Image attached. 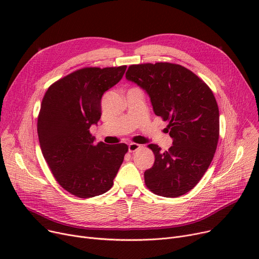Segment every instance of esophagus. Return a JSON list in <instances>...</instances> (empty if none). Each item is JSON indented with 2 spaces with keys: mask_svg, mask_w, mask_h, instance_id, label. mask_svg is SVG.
Instances as JSON below:
<instances>
[{
  "mask_svg": "<svg viewBox=\"0 0 259 259\" xmlns=\"http://www.w3.org/2000/svg\"><path fill=\"white\" fill-rule=\"evenodd\" d=\"M128 148H129V152H135V151H138L139 149H141V145H139V144H135V143H131V144H129V146H128Z\"/></svg>",
  "mask_w": 259,
  "mask_h": 259,
  "instance_id": "1",
  "label": "esophagus"
}]
</instances>
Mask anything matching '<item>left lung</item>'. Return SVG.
<instances>
[{"label":"left lung","instance_id":"8db88e82","mask_svg":"<svg viewBox=\"0 0 259 259\" xmlns=\"http://www.w3.org/2000/svg\"><path fill=\"white\" fill-rule=\"evenodd\" d=\"M126 77L150 97L154 113L168 121L173 140L168 151L148 145L154 153L144 173L150 191L179 197L192 190L208 170L220 138V110L210 87L186 67L159 62L129 66Z\"/></svg>","mask_w":259,"mask_h":259}]
</instances>
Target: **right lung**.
Wrapping results in <instances>:
<instances>
[{"label":"right lung","instance_id":"1","mask_svg":"<svg viewBox=\"0 0 259 259\" xmlns=\"http://www.w3.org/2000/svg\"><path fill=\"white\" fill-rule=\"evenodd\" d=\"M127 66L85 67L46 91L37 116L40 150L59 185L89 198L107 192L128 152L126 144H94L90 127L102 115L105 91L120 80Z\"/></svg>","mask_w":259,"mask_h":259}]
</instances>
